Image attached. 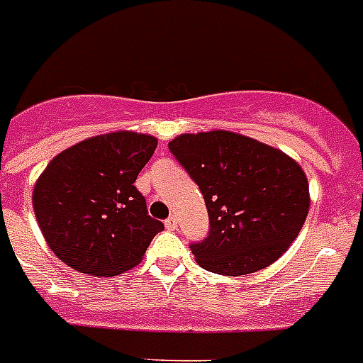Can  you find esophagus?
I'll return each instance as SVG.
<instances>
[{"label":"esophagus","mask_w":363,"mask_h":363,"mask_svg":"<svg viewBox=\"0 0 363 363\" xmlns=\"http://www.w3.org/2000/svg\"><path fill=\"white\" fill-rule=\"evenodd\" d=\"M165 228H167L169 232H175L177 228H179V220H177V216H169V218L165 220Z\"/></svg>","instance_id":"esophagus-1"}]
</instances>
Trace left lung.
Here are the masks:
<instances>
[{"instance_id": "8db88e82", "label": "left lung", "mask_w": 363, "mask_h": 363, "mask_svg": "<svg viewBox=\"0 0 363 363\" xmlns=\"http://www.w3.org/2000/svg\"><path fill=\"white\" fill-rule=\"evenodd\" d=\"M167 147L207 205L209 238L190 247L203 269L248 275L286 252L311 205L309 181L296 160L228 130L181 133Z\"/></svg>"}]
</instances>
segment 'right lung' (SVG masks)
<instances>
[{
    "label": "right lung",
    "mask_w": 363,
    "mask_h": 363,
    "mask_svg": "<svg viewBox=\"0 0 363 363\" xmlns=\"http://www.w3.org/2000/svg\"><path fill=\"white\" fill-rule=\"evenodd\" d=\"M158 139L121 130L56 154L35 181L31 203L47 245L71 269L115 277L141 264L164 224L133 186Z\"/></svg>",
    "instance_id": "right-lung-1"
}]
</instances>
